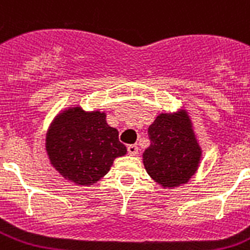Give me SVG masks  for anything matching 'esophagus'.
Here are the masks:
<instances>
[{
  "instance_id": "esophagus-1",
  "label": "esophagus",
  "mask_w": 250,
  "mask_h": 250,
  "mask_svg": "<svg viewBox=\"0 0 250 250\" xmlns=\"http://www.w3.org/2000/svg\"><path fill=\"white\" fill-rule=\"evenodd\" d=\"M127 150H128V154H131V156H136L139 153V146L137 145H128Z\"/></svg>"
}]
</instances>
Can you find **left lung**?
<instances>
[{
	"instance_id": "obj_1",
	"label": "left lung",
	"mask_w": 250,
	"mask_h": 250,
	"mask_svg": "<svg viewBox=\"0 0 250 250\" xmlns=\"http://www.w3.org/2000/svg\"><path fill=\"white\" fill-rule=\"evenodd\" d=\"M150 146L143 164L149 176L164 189L187 184L198 170L202 158L188 111L161 113L148 129Z\"/></svg>"
}]
</instances>
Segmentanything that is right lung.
Segmentation results:
<instances>
[{"label": "right lung", "mask_w": 250, "mask_h": 250, "mask_svg": "<svg viewBox=\"0 0 250 250\" xmlns=\"http://www.w3.org/2000/svg\"><path fill=\"white\" fill-rule=\"evenodd\" d=\"M119 132L106 122V113L85 111L80 105L61 110L49 125L45 150L58 174L76 186H94L125 156Z\"/></svg>", "instance_id": "obj_1"}]
</instances>
